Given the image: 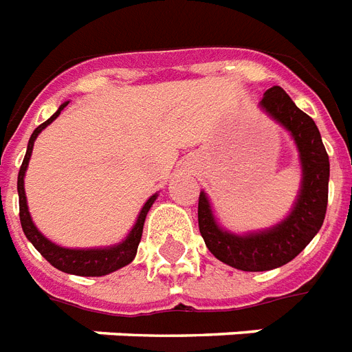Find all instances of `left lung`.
<instances>
[{
  "label": "left lung",
  "mask_w": 352,
  "mask_h": 352,
  "mask_svg": "<svg viewBox=\"0 0 352 352\" xmlns=\"http://www.w3.org/2000/svg\"><path fill=\"white\" fill-rule=\"evenodd\" d=\"M259 107L292 135L300 151L301 188L290 214L267 230L239 235L217 225L204 192L199 195L197 210L199 230L208 250L245 272L272 270L292 261L322 228L329 199V155L314 120L279 85L265 93Z\"/></svg>",
  "instance_id": "left-lung-1"
}]
</instances>
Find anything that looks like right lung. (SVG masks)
Returning a JSON list of instances; mask_svg holds the SVG:
<instances>
[{
    "label": "right lung",
    "instance_id": "1",
    "mask_svg": "<svg viewBox=\"0 0 352 352\" xmlns=\"http://www.w3.org/2000/svg\"><path fill=\"white\" fill-rule=\"evenodd\" d=\"M69 102L62 104L58 107V111L52 115L49 120H45L43 124L36 127L34 133L30 135L29 146H27V153H25V159L21 162V168H19L18 173V195H19V221H21V228H23V234L27 235V239L34 245V248L40 252L41 256L45 257L47 261L51 263L52 267L62 270V272L74 274V276H106V274H111L118 268L126 267L135 259L137 256L138 243H140V237H142V228L144 221H146V215H148L149 208L153 206L155 199H157V193L151 195V197L146 201V204L140 210V214L137 217V223L131 228V232L127 234V237L124 241H120L118 245L106 246V248H63V246H58L56 243H52L41 234L36 225L32 223V217L29 214V206H27V197H25V171H27V166H29L30 155H32V146H34L36 137L40 135L43 129H45L49 124H51L54 118L62 113V109L67 106Z\"/></svg>",
    "mask_w": 352,
    "mask_h": 352
}]
</instances>
